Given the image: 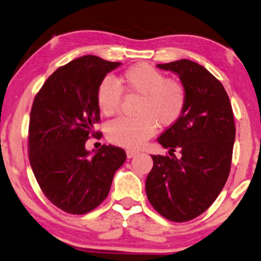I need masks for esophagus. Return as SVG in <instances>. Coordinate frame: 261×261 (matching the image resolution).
<instances>
[{
  "label": "esophagus",
  "instance_id": "1",
  "mask_svg": "<svg viewBox=\"0 0 261 261\" xmlns=\"http://www.w3.org/2000/svg\"><path fill=\"white\" fill-rule=\"evenodd\" d=\"M126 154H127V157H128V158H132V157L136 156V154H138V152L134 151V150L128 149V150H126Z\"/></svg>",
  "mask_w": 261,
  "mask_h": 261
}]
</instances>
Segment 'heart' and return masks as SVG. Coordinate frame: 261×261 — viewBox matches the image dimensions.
Here are the masks:
<instances>
[{"mask_svg": "<svg viewBox=\"0 0 261 261\" xmlns=\"http://www.w3.org/2000/svg\"><path fill=\"white\" fill-rule=\"evenodd\" d=\"M122 91L141 95L139 117H120L108 125L110 142L119 147L136 149L156 133L157 126L170 127L184 114L188 93L186 86L175 77H166L162 71L140 63L122 73L118 84L104 77L96 90V102L105 116H112L120 109Z\"/></svg>", "mask_w": 261, "mask_h": 261, "instance_id": "1", "label": "heart"}]
</instances>
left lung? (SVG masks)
I'll return each mask as SVG.
<instances>
[{"instance_id": "obj_1", "label": "left lung", "mask_w": 261, "mask_h": 261, "mask_svg": "<svg viewBox=\"0 0 261 261\" xmlns=\"http://www.w3.org/2000/svg\"><path fill=\"white\" fill-rule=\"evenodd\" d=\"M157 66L179 74L188 100L180 120L158 138L171 157L151 156L145 191L161 216L186 222L206 211L226 185L235 141L234 113L221 82L202 65L180 59ZM175 151L180 153L177 159Z\"/></svg>"}]
</instances>
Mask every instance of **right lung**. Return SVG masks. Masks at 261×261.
Segmentation results:
<instances>
[{
    "label": "right lung",
    "instance_id": "right-lung-1",
    "mask_svg": "<svg viewBox=\"0 0 261 261\" xmlns=\"http://www.w3.org/2000/svg\"><path fill=\"white\" fill-rule=\"evenodd\" d=\"M120 65L86 55L58 67L35 95L29 126V158L45 197L70 214L93 211L108 197L123 149L102 145L88 157L86 142L100 138L98 84Z\"/></svg>",
    "mask_w": 261,
    "mask_h": 261
}]
</instances>
